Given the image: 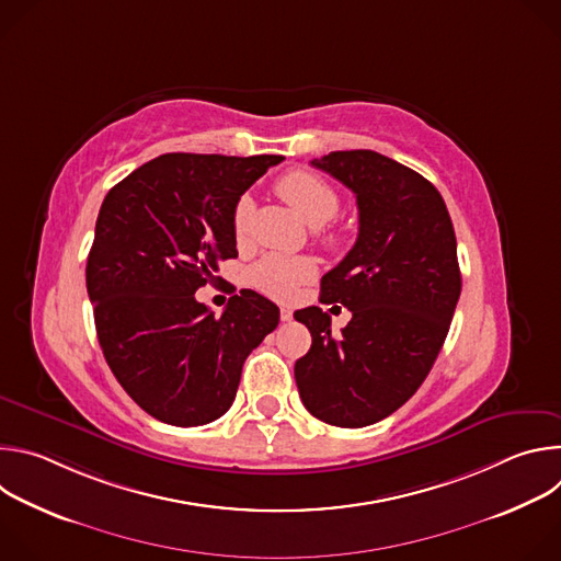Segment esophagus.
I'll use <instances>...</instances> for the list:
<instances>
[{"label": "esophagus", "instance_id": "34e87169", "mask_svg": "<svg viewBox=\"0 0 561 561\" xmlns=\"http://www.w3.org/2000/svg\"><path fill=\"white\" fill-rule=\"evenodd\" d=\"M279 317H282V322H290V319H293V310H290V308H286V306H282Z\"/></svg>", "mask_w": 561, "mask_h": 561}]
</instances>
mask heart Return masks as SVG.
I'll return each mask as SVG.
<instances>
[{
  "label": "heart",
  "mask_w": 561,
  "mask_h": 561,
  "mask_svg": "<svg viewBox=\"0 0 561 561\" xmlns=\"http://www.w3.org/2000/svg\"><path fill=\"white\" fill-rule=\"evenodd\" d=\"M275 191L282 199H286L308 224H324L333 219L340 210V195L337 191L324 180L310 171H290L277 180ZM253 202L249 195L239 197L232 210V232L237 242H244L249 234ZM324 242L335 247L340 242V234L333 230H322ZM314 273V264L308 257H284V255H268L253 268L255 286L275 297L288 299L295 288L310 279Z\"/></svg>",
  "instance_id": "b5f03b06"
}]
</instances>
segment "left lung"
<instances>
[{"mask_svg":"<svg viewBox=\"0 0 561 561\" xmlns=\"http://www.w3.org/2000/svg\"><path fill=\"white\" fill-rule=\"evenodd\" d=\"M310 164L355 193L359 234L319 293L353 312L342 335L319 306L295 312L312 337L295 381L310 415L362 428L404 407L431 373L461 293L457 239L439 191L394 159L335 150Z\"/></svg>","mask_w":561,"mask_h":561,"instance_id":"obj_1","label":"left lung"}]
</instances>
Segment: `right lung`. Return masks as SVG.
I'll list each match as a JSON object with an SVG mask.
<instances>
[{
  "instance_id": "add662e5",
  "label": "right lung",
  "mask_w": 561,
  "mask_h": 561,
  "mask_svg": "<svg viewBox=\"0 0 561 561\" xmlns=\"http://www.w3.org/2000/svg\"><path fill=\"white\" fill-rule=\"evenodd\" d=\"M282 154H159L115 184L87 264L104 357L150 417L202 426L234 399L242 366L279 324V308L239 290L221 317L195 299L237 257L232 210Z\"/></svg>"
}]
</instances>
